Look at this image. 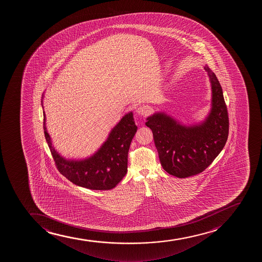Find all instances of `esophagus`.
Returning a JSON list of instances; mask_svg holds the SVG:
<instances>
[{
    "instance_id": "34e87169",
    "label": "esophagus",
    "mask_w": 262,
    "mask_h": 262,
    "mask_svg": "<svg viewBox=\"0 0 262 262\" xmlns=\"http://www.w3.org/2000/svg\"><path fill=\"white\" fill-rule=\"evenodd\" d=\"M137 113L139 115H142V116L147 115V114L150 113V108L148 107V105H139L138 109H137Z\"/></svg>"
}]
</instances>
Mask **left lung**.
<instances>
[{"mask_svg": "<svg viewBox=\"0 0 262 262\" xmlns=\"http://www.w3.org/2000/svg\"><path fill=\"white\" fill-rule=\"evenodd\" d=\"M210 78L211 108L205 120L181 124L164 112L147 118L160 162L165 171L178 178L196 176L211 164L224 148L229 136V116L223 89L212 70L205 65Z\"/></svg>", "mask_w": 262, "mask_h": 262, "instance_id": "1", "label": "left lung"}]
</instances>
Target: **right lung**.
I'll return each instance as SVG.
<instances>
[{"label":"right lung","instance_id":"right-lung-1","mask_svg":"<svg viewBox=\"0 0 262 262\" xmlns=\"http://www.w3.org/2000/svg\"><path fill=\"white\" fill-rule=\"evenodd\" d=\"M43 133L57 169L76 186L92 190H110L115 187L127 173L129 145L138 127L133 112L125 114L112 129L106 140L97 151L85 159L70 160L62 157L52 145L46 129L43 111Z\"/></svg>","mask_w":262,"mask_h":262}]
</instances>
